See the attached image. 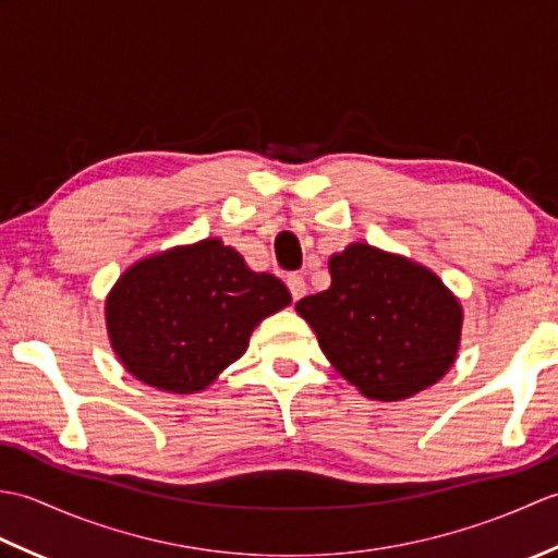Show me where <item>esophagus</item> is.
Listing matches in <instances>:
<instances>
[{"label":"esophagus","instance_id":"obj_1","mask_svg":"<svg viewBox=\"0 0 558 558\" xmlns=\"http://www.w3.org/2000/svg\"><path fill=\"white\" fill-rule=\"evenodd\" d=\"M288 288H290V294H292L294 302L302 300L304 294H306V280H304V276H300V272H292V276H288Z\"/></svg>","mask_w":558,"mask_h":558}]
</instances>
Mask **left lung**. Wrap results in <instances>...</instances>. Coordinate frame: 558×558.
Wrapping results in <instances>:
<instances>
[{
    "label": "left lung",
    "mask_w": 558,
    "mask_h": 558,
    "mask_svg": "<svg viewBox=\"0 0 558 558\" xmlns=\"http://www.w3.org/2000/svg\"><path fill=\"white\" fill-rule=\"evenodd\" d=\"M328 270L330 288L294 310L328 362L366 398H410L450 369L462 306L429 268L354 242L330 256Z\"/></svg>",
    "instance_id": "1"
}]
</instances>
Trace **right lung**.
Here are the masks:
<instances>
[{
	"label": "right lung",
	"instance_id": "add662e5",
	"mask_svg": "<svg viewBox=\"0 0 558 558\" xmlns=\"http://www.w3.org/2000/svg\"><path fill=\"white\" fill-rule=\"evenodd\" d=\"M290 302L276 276L254 272L210 236L126 268L105 302V322L129 374L186 396L216 381L254 328Z\"/></svg>",
	"mask_w": 558,
	"mask_h": 558
}]
</instances>
